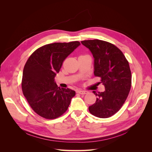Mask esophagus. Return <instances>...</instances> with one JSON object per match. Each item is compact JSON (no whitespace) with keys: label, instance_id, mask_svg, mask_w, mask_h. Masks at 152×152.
Instances as JSON below:
<instances>
[{"label":"esophagus","instance_id":"esophagus-1","mask_svg":"<svg viewBox=\"0 0 152 152\" xmlns=\"http://www.w3.org/2000/svg\"><path fill=\"white\" fill-rule=\"evenodd\" d=\"M77 93L80 94H86L88 93V91H83V90H78V91H77Z\"/></svg>","mask_w":152,"mask_h":152}]
</instances>
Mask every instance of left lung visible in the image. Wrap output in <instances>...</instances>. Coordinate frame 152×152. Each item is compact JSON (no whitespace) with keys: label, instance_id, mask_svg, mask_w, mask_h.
<instances>
[{"label":"left lung","instance_id":"8db88e82","mask_svg":"<svg viewBox=\"0 0 152 152\" xmlns=\"http://www.w3.org/2000/svg\"><path fill=\"white\" fill-rule=\"evenodd\" d=\"M81 43L89 49L94 58V74L101 78L105 91L97 96L89 110L99 118H108L116 113L126 102L131 87L129 65L115 45L101 40H87Z\"/></svg>","mask_w":152,"mask_h":152}]
</instances>
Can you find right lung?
Wrapping results in <instances>:
<instances>
[{
    "label": "right lung",
    "mask_w": 152,
    "mask_h": 152,
    "mask_svg": "<svg viewBox=\"0 0 152 152\" xmlns=\"http://www.w3.org/2000/svg\"><path fill=\"white\" fill-rule=\"evenodd\" d=\"M80 45L79 41L45 45L27 60L23 72L22 91L31 108L39 115L54 119L67 110L75 92L58 87L54 77L63 61Z\"/></svg>",
    "instance_id": "right-lung-1"
}]
</instances>
